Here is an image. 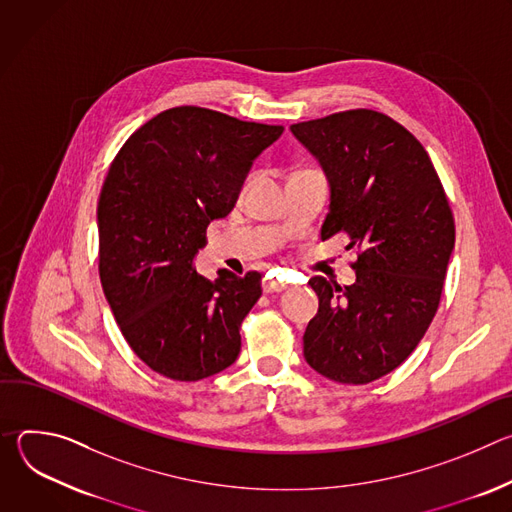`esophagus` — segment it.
Listing matches in <instances>:
<instances>
[{
  "mask_svg": "<svg viewBox=\"0 0 512 512\" xmlns=\"http://www.w3.org/2000/svg\"><path fill=\"white\" fill-rule=\"evenodd\" d=\"M283 289H287V285L281 283L279 279H275L271 275L263 277V291H265V294H277V291H283Z\"/></svg>",
  "mask_w": 512,
  "mask_h": 512,
  "instance_id": "1",
  "label": "esophagus"
}]
</instances>
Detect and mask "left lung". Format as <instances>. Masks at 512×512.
Returning <instances> with one entry per match:
<instances>
[{"instance_id":"obj_1","label":"left lung","mask_w":512,"mask_h":512,"mask_svg":"<svg viewBox=\"0 0 512 512\" xmlns=\"http://www.w3.org/2000/svg\"><path fill=\"white\" fill-rule=\"evenodd\" d=\"M291 131L330 182L322 239L342 233L358 251L352 285L308 281L320 308L304 356L330 381L367 385L395 371L427 332L456 241L454 214L425 148L389 115L350 109Z\"/></svg>"}]
</instances>
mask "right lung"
<instances>
[{"label": "right lung", "instance_id": "obj_1", "mask_svg": "<svg viewBox=\"0 0 512 512\" xmlns=\"http://www.w3.org/2000/svg\"><path fill=\"white\" fill-rule=\"evenodd\" d=\"M281 125L204 107L158 113L129 135L101 188L99 275L131 350L172 381L225 371L241 322L261 298V273L198 275L194 259L214 218L227 216L253 160Z\"/></svg>", "mask_w": 512, "mask_h": 512}]
</instances>
